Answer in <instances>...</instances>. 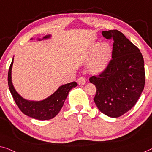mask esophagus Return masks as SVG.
Here are the masks:
<instances>
[{"label":"esophagus","mask_w":152,"mask_h":152,"mask_svg":"<svg viewBox=\"0 0 152 152\" xmlns=\"http://www.w3.org/2000/svg\"><path fill=\"white\" fill-rule=\"evenodd\" d=\"M77 82H78V85H83L85 84V83H86V80H85V78L83 76H81L79 78L78 80H77Z\"/></svg>","instance_id":"esophagus-1"}]
</instances>
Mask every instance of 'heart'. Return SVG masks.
Listing matches in <instances>:
<instances>
[{"instance_id": "b5f03b06", "label": "heart", "mask_w": 152, "mask_h": 152, "mask_svg": "<svg viewBox=\"0 0 152 152\" xmlns=\"http://www.w3.org/2000/svg\"><path fill=\"white\" fill-rule=\"evenodd\" d=\"M112 50L107 42L100 44L96 42L91 44L89 48V54L93 55L89 65V69L94 74H99L107 67L112 57Z\"/></svg>"}]
</instances>
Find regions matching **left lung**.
<instances>
[{"instance_id":"left-lung-1","label":"left lung","mask_w":152,"mask_h":152,"mask_svg":"<svg viewBox=\"0 0 152 152\" xmlns=\"http://www.w3.org/2000/svg\"><path fill=\"white\" fill-rule=\"evenodd\" d=\"M107 39L114 40L107 67L89 82L96 88L94 98L102 114L118 118L137 102L145 86L144 60L139 49L116 29L102 31Z\"/></svg>"}]
</instances>
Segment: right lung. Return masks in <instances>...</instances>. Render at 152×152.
Instances as JSON below:
<instances>
[{"label": "right lung", "instance_id": "right-lung-1", "mask_svg": "<svg viewBox=\"0 0 152 152\" xmlns=\"http://www.w3.org/2000/svg\"><path fill=\"white\" fill-rule=\"evenodd\" d=\"M50 37V35H46L41 40L48 39ZM41 40L38 39V40ZM13 63L14 58L12 59L8 72V85L14 101L20 110L27 116L40 121H45L54 118L63 107L69 91L76 87L78 84L76 82H72L62 85L50 96L40 101L26 100L17 93L12 84V69Z\"/></svg>", "mask_w": 152, "mask_h": 152}]
</instances>
